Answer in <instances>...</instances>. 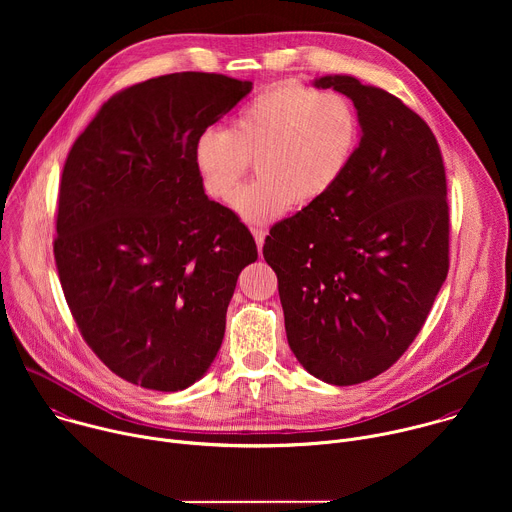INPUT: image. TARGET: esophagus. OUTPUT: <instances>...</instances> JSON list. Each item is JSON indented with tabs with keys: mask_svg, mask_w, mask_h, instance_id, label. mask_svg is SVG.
Here are the masks:
<instances>
[{
	"mask_svg": "<svg viewBox=\"0 0 512 512\" xmlns=\"http://www.w3.org/2000/svg\"><path fill=\"white\" fill-rule=\"evenodd\" d=\"M251 233H253V237H255V243H257V247H259V251L263 249V243H265V231L263 229H251Z\"/></svg>",
	"mask_w": 512,
	"mask_h": 512,
	"instance_id": "esophagus-1",
	"label": "esophagus"
}]
</instances>
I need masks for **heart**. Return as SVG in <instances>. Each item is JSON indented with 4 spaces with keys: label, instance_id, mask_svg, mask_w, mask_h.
<instances>
[{
    "label": "heart",
    "instance_id": "obj_1",
    "mask_svg": "<svg viewBox=\"0 0 512 512\" xmlns=\"http://www.w3.org/2000/svg\"><path fill=\"white\" fill-rule=\"evenodd\" d=\"M360 137L354 103L338 91L285 83L247 101L227 129L208 127L192 160L204 192L229 202L255 162L257 180L239 190L235 212L251 225L285 214L294 202L328 194L352 162Z\"/></svg>",
    "mask_w": 512,
    "mask_h": 512
}]
</instances>
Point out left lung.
Wrapping results in <instances>:
<instances>
[{
    "mask_svg": "<svg viewBox=\"0 0 512 512\" xmlns=\"http://www.w3.org/2000/svg\"><path fill=\"white\" fill-rule=\"evenodd\" d=\"M312 85L354 103L360 141L328 194L269 231L263 257L291 352L316 379L346 387L399 360L446 281V170L427 123L391 93L350 75Z\"/></svg>",
    "mask_w": 512,
    "mask_h": 512,
    "instance_id": "1",
    "label": "left lung"
}]
</instances>
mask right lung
Listing matches in <instances>:
<instances>
[{"mask_svg":"<svg viewBox=\"0 0 512 512\" xmlns=\"http://www.w3.org/2000/svg\"><path fill=\"white\" fill-rule=\"evenodd\" d=\"M253 83L176 72L111 97L66 158L54 259L68 308L121 379L182 391L223 344L249 229L204 194L196 137Z\"/></svg>","mask_w":512,"mask_h":512,"instance_id":"right-lung-1","label":"right lung"}]
</instances>
